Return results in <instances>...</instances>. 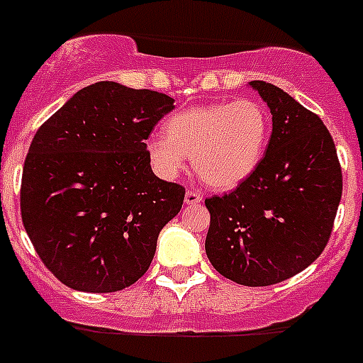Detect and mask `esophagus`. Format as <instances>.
I'll use <instances>...</instances> for the list:
<instances>
[{"label": "esophagus", "instance_id": "obj_1", "mask_svg": "<svg viewBox=\"0 0 363 363\" xmlns=\"http://www.w3.org/2000/svg\"><path fill=\"white\" fill-rule=\"evenodd\" d=\"M201 201H203V196H201L199 191H196V190H188L186 196H184V203H186V205H190V206L199 205Z\"/></svg>", "mask_w": 363, "mask_h": 363}]
</instances>
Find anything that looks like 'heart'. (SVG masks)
Here are the masks:
<instances>
[{
    "mask_svg": "<svg viewBox=\"0 0 363 363\" xmlns=\"http://www.w3.org/2000/svg\"><path fill=\"white\" fill-rule=\"evenodd\" d=\"M166 136L145 142L147 160L162 179H177L191 157L197 175L218 190L236 188L260 164L271 135L262 103L240 97L191 106L167 118Z\"/></svg>",
    "mask_w": 363,
    "mask_h": 363,
    "instance_id": "obj_1",
    "label": "heart"
}]
</instances>
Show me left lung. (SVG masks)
Returning <instances> with one entry per match:
<instances>
[{"label":"left lung","instance_id":"1","mask_svg":"<svg viewBox=\"0 0 363 363\" xmlns=\"http://www.w3.org/2000/svg\"><path fill=\"white\" fill-rule=\"evenodd\" d=\"M273 116L258 167L233 191L205 199L206 257L243 286H271L306 269L327 247L342 199L336 145L315 112L279 86L251 81Z\"/></svg>","mask_w":363,"mask_h":363}]
</instances>
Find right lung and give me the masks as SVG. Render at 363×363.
Masks as SVG:
<instances>
[{"mask_svg":"<svg viewBox=\"0 0 363 363\" xmlns=\"http://www.w3.org/2000/svg\"><path fill=\"white\" fill-rule=\"evenodd\" d=\"M175 99L112 81L79 90L36 130L23 164L21 221L44 266L68 288L120 291L151 266L184 186L145 153Z\"/></svg>","mask_w":363,"mask_h":363,"instance_id":"add662e5","label":"right lung"}]
</instances>
